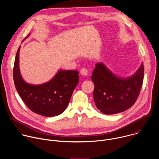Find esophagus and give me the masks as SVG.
Here are the masks:
<instances>
[{
	"label": "esophagus",
	"instance_id": "1",
	"mask_svg": "<svg viewBox=\"0 0 159 159\" xmlns=\"http://www.w3.org/2000/svg\"><path fill=\"white\" fill-rule=\"evenodd\" d=\"M80 74L83 76H87L88 75V70L87 69L84 68V69H82L80 70Z\"/></svg>",
	"mask_w": 159,
	"mask_h": 159
}]
</instances>
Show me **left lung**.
I'll return each instance as SVG.
<instances>
[{
	"mask_svg": "<svg viewBox=\"0 0 159 159\" xmlns=\"http://www.w3.org/2000/svg\"><path fill=\"white\" fill-rule=\"evenodd\" d=\"M91 76L94 84V100L103 114L114 115L131 107L137 101L142 86L143 63L133 75L121 77L112 73L102 62L97 63Z\"/></svg>",
	"mask_w": 159,
	"mask_h": 159,
	"instance_id": "8db88e82",
	"label": "left lung"
}]
</instances>
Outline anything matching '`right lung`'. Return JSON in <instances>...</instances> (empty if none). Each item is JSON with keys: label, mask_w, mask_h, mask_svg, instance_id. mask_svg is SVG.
Here are the masks:
<instances>
[{"label": "right lung", "mask_w": 159, "mask_h": 159, "mask_svg": "<svg viewBox=\"0 0 159 159\" xmlns=\"http://www.w3.org/2000/svg\"><path fill=\"white\" fill-rule=\"evenodd\" d=\"M20 46L16 55L13 77L21 99L29 109L38 115L53 117L61 114L69 105L74 90L79 83V72L60 69L47 82L38 85L27 83L20 72Z\"/></svg>", "instance_id": "add662e5"}]
</instances>
